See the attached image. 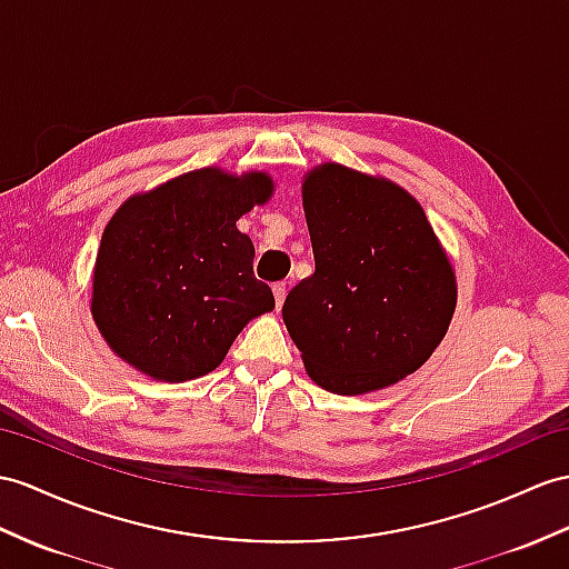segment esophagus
<instances>
[{"mask_svg":"<svg viewBox=\"0 0 569 569\" xmlns=\"http://www.w3.org/2000/svg\"><path fill=\"white\" fill-rule=\"evenodd\" d=\"M272 295H274L277 309H282L284 297H287V284H284V282H274V284H272Z\"/></svg>","mask_w":569,"mask_h":569,"instance_id":"obj_1","label":"esophagus"}]
</instances>
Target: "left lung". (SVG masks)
Segmentation results:
<instances>
[{
	"mask_svg": "<svg viewBox=\"0 0 569 569\" xmlns=\"http://www.w3.org/2000/svg\"><path fill=\"white\" fill-rule=\"evenodd\" d=\"M301 196L316 272L282 318L309 377L357 396L418 371L456 309V274L420 202L340 163L316 166Z\"/></svg>",
	"mask_w": 569,
	"mask_h": 569,
	"instance_id": "left-lung-1",
	"label": "left lung"
}]
</instances>
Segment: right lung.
Returning <instances> with one entry per match:
<instances>
[{
    "instance_id": "1",
    "label": "right lung",
    "mask_w": 569,
    "mask_h": 569,
    "mask_svg": "<svg viewBox=\"0 0 569 569\" xmlns=\"http://www.w3.org/2000/svg\"><path fill=\"white\" fill-rule=\"evenodd\" d=\"M272 188L268 173L198 169L124 200L93 268L91 313L110 350L171 383L217 369L243 326L274 309L237 229Z\"/></svg>"
}]
</instances>
